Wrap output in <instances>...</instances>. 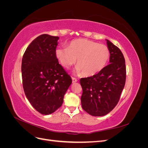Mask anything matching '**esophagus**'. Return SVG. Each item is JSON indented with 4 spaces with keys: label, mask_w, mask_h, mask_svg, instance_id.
<instances>
[{
    "label": "esophagus",
    "mask_w": 148,
    "mask_h": 148,
    "mask_svg": "<svg viewBox=\"0 0 148 148\" xmlns=\"http://www.w3.org/2000/svg\"><path fill=\"white\" fill-rule=\"evenodd\" d=\"M71 78H72V83H76V82H78V79L76 78L72 77Z\"/></svg>",
    "instance_id": "obj_1"
}]
</instances>
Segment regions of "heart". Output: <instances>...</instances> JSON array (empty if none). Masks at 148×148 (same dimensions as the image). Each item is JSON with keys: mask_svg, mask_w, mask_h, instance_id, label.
<instances>
[{"mask_svg": "<svg viewBox=\"0 0 148 148\" xmlns=\"http://www.w3.org/2000/svg\"><path fill=\"white\" fill-rule=\"evenodd\" d=\"M55 55L60 64L69 69L76 63L75 71L84 77H92L100 72L108 63L109 49L104 44L86 39L71 41L66 47H58Z\"/></svg>", "mask_w": 148, "mask_h": 148, "instance_id": "1", "label": "heart"}]
</instances>
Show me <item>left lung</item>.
<instances>
[{
    "label": "left lung",
    "instance_id": "left-lung-1",
    "mask_svg": "<svg viewBox=\"0 0 148 148\" xmlns=\"http://www.w3.org/2000/svg\"><path fill=\"white\" fill-rule=\"evenodd\" d=\"M110 64L96 75L80 79L84 110L92 116H104L117 104L126 80L125 60L120 49L106 39Z\"/></svg>",
    "mask_w": 148,
    "mask_h": 148
}]
</instances>
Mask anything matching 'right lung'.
Instances as JSON below:
<instances>
[{
    "mask_svg": "<svg viewBox=\"0 0 148 148\" xmlns=\"http://www.w3.org/2000/svg\"><path fill=\"white\" fill-rule=\"evenodd\" d=\"M58 36H39L26 48L21 62L23 87L31 104L39 113L59 108L72 80L55 55Z\"/></svg>",
    "mask_w": 148,
    "mask_h": 148,
    "instance_id": "right-lung-1",
    "label": "right lung"
}]
</instances>
